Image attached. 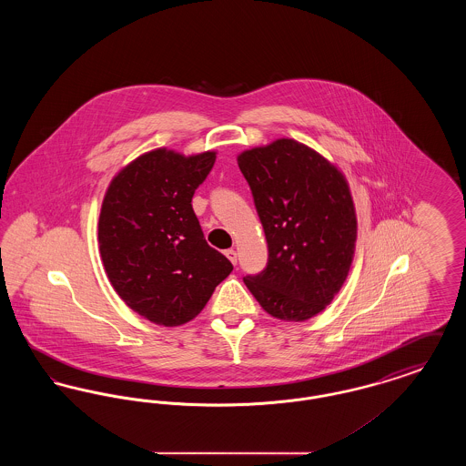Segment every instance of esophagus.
<instances>
[{
  "label": "esophagus",
  "mask_w": 466,
  "mask_h": 466,
  "mask_svg": "<svg viewBox=\"0 0 466 466\" xmlns=\"http://www.w3.org/2000/svg\"><path fill=\"white\" fill-rule=\"evenodd\" d=\"M225 255H227V258H228L234 266L238 264V251H236V249H227Z\"/></svg>",
  "instance_id": "34e87169"
}]
</instances>
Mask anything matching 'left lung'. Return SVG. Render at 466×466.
I'll return each mask as SVG.
<instances>
[{
  "mask_svg": "<svg viewBox=\"0 0 466 466\" xmlns=\"http://www.w3.org/2000/svg\"><path fill=\"white\" fill-rule=\"evenodd\" d=\"M238 164L268 248L266 268L244 285L270 316L306 321L332 302L353 264L358 223L348 179L289 137L244 150Z\"/></svg>",
  "mask_w": 466,
  "mask_h": 466,
  "instance_id": "8db88e82",
  "label": "left lung"
}]
</instances>
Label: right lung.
<instances>
[{
  "label": "right lung",
  "instance_id": "1",
  "mask_svg": "<svg viewBox=\"0 0 466 466\" xmlns=\"http://www.w3.org/2000/svg\"><path fill=\"white\" fill-rule=\"evenodd\" d=\"M217 152L156 148L110 181L97 223L101 260L116 295L164 327L194 319L232 264L206 243L192 209Z\"/></svg>",
  "mask_w": 466,
  "mask_h": 466
}]
</instances>
